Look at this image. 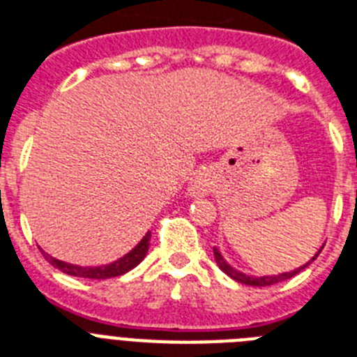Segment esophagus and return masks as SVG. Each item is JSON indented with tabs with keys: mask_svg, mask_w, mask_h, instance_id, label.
<instances>
[{
	"mask_svg": "<svg viewBox=\"0 0 357 357\" xmlns=\"http://www.w3.org/2000/svg\"><path fill=\"white\" fill-rule=\"evenodd\" d=\"M214 183V176L211 170L204 169L198 170L194 174V178L190 179V185H188V192L192 196H205V194L211 192V187Z\"/></svg>",
	"mask_w": 357,
	"mask_h": 357,
	"instance_id": "1",
	"label": "esophagus"
}]
</instances>
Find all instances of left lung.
<instances>
[{"mask_svg":"<svg viewBox=\"0 0 357 357\" xmlns=\"http://www.w3.org/2000/svg\"><path fill=\"white\" fill-rule=\"evenodd\" d=\"M321 253V251H319ZM317 253V255H319ZM317 255H315L314 259H317ZM214 259H216V264L220 266V269L224 271V273H227L231 279H234L236 282H242V284H248V286H271V284H277V282H282V280H288L291 279V277H295V275L299 273L301 269H304L306 266H310L312 264V260H310L308 264H304L303 268L295 269V271H289V273H279V275H273V277H251V275H244L240 273V271H236L234 268H231L227 262H225V259L220 255V251L216 248H214Z\"/></svg>","mask_w":357,"mask_h":357,"instance_id":"left-lung-1","label":"left lung"}]
</instances>
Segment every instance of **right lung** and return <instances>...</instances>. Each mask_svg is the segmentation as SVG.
Instances as JSON below:
<instances>
[{"label": "right lung", "instance_id": "right-lung-1", "mask_svg": "<svg viewBox=\"0 0 357 357\" xmlns=\"http://www.w3.org/2000/svg\"><path fill=\"white\" fill-rule=\"evenodd\" d=\"M150 236H152V233L149 231V233L144 234V238L141 240L128 255H124L123 259L115 260V262L108 264V266L82 268V266H73V264L53 259V257H49L47 253H43V257H45V260H47L49 264H53L54 268H58L60 271H63V273L73 275V277H82V279H112V277H119V275H124L126 271L133 269L144 257H146V251H149L150 245Z\"/></svg>", "mask_w": 357, "mask_h": 357}]
</instances>
